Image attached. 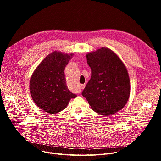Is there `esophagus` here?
Listing matches in <instances>:
<instances>
[{
    "instance_id": "1",
    "label": "esophagus",
    "mask_w": 161,
    "mask_h": 161,
    "mask_svg": "<svg viewBox=\"0 0 161 161\" xmlns=\"http://www.w3.org/2000/svg\"><path fill=\"white\" fill-rule=\"evenodd\" d=\"M85 84H83V85H80V87H81V89H83V88H85Z\"/></svg>"
}]
</instances>
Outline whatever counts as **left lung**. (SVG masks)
<instances>
[{
  "label": "left lung",
  "instance_id": "left-lung-1",
  "mask_svg": "<svg viewBox=\"0 0 161 161\" xmlns=\"http://www.w3.org/2000/svg\"><path fill=\"white\" fill-rule=\"evenodd\" d=\"M91 78L82 92L96 113L111 115L127 104L130 93L129 76L123 62L109 48L102 47L86 55Z\"/></svg>",
  "mask_w": 161,
  "mask_h": 161
}]
</instances>
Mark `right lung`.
<instances>
[{
	"label": "right lung",
	"mask_w": 161,
	"mask_h": 161,
	"mask_svg": "<svg viewBox=\"0 0 161 161\" xmlns=\"http://www.w3.org/2000/svg\"><path fill=\"white\" fill-rule=\"evenodd\" d=\"M73 53L54 51L36 67L30 80V92L34 103L50 114L64 109L71 99L77 96L68 89L64 74L66 65Z\"/></svg>",
	"instance_id": "obj_1"
}]
</instances>
